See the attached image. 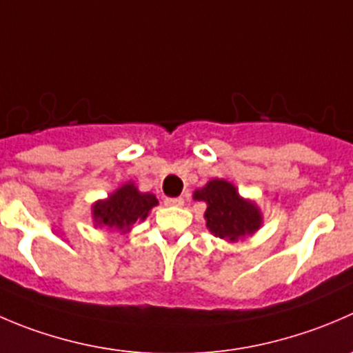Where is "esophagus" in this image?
<instances>
[{"instance_id":"1","label":"esophagus","mask_w":353,"mask_h":353,"mask_svg":"<svg viewBox=\"0 0 353 353\" xmlns=\"http://www.w3.org/2000/svg\"><path fill=\"white\" fill-rule=\"evenodd\" d=\"M165 205H169V207H183L184 198H165Z\"/></svg>"}]
</instances>
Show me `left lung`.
I'll list each match as a JSON object with an SVG mask.
<instances>
[{"instance_id":"obj_1","label":"left lung","mask_w":353,"mask_h":353,"mask_svg":"<svg viewBox=\"0 0 353 353\" xmlns=\"http://www.w3.org/2000/svg\"><path fill=\"white\" fill-rule=\"evenodd\" d=\"M194 200L207 203V228L219 238L236 241L260 228L262 217L259 208L252 201L243 200L228 181H210L205 188L194 191Z\"/></svg>"}]
</instances>
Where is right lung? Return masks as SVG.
Here are the masks:
<instances>
[{"instance_id":"right-lung-1","label":"right lung","mask_w":353,"mask_h":353,"mask_svg":"<svg viewBox=\"0 0 353 353\" xmlns=\"http://www.w3.org/2000/svg\"><path fill=\"white\" fill-rule=\"evenodd\" d=\"M157 203L159 201L153 194L139 193L134 184H125L110 194L108 200L98 201L94 217L100 224L128 231L138 219H145Z\"/></svg>"}]
</instances>
